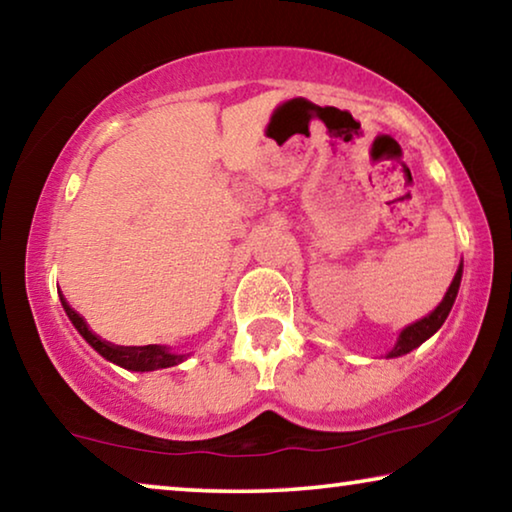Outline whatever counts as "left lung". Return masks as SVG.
Masks as SVG:
<instances>
[{
	"label": "left lung",
	"mask_w": 512,
	"mask_h": 512,
	"mask_svg": "<svg viewBox=\"0 0 512 512\" xmlns=\"http://www.w3.org/2000/svg\"><path fill=\"white\" fill-rule=\"evenodd\" d=\"M461 277H463V264L458 266V271L454 275L452 284H449L443 302H440V305L433 309L429 316L415 320V323L409 327H404L400 332V339H397V343H395V348L388 352V357L393 359V357H402V354H409L411 350L420 348V345L427 341L429 336L438 332L440 325H443L445 318L449 316V311H452V305L458 296V287H461Z\"/></svg>",
	"instance_id": "left-lung-1"
}]
</instances>
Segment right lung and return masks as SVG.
Returning <instances> with one entry per match:
<instances>
[{"mask_svg":"<svg viewBox=\"0 0 512 512\" xmlns=\"http://www.w3.org/2000/svg\"><path fill=\"white\" fill-rule=\"evenodd\" d=\"M60 293V291H58ZM60 302H63L65 314L72 320V325L79 329V334L88 341L94 350H97L103 359H108L117 366L126 368V370H135V372H149V370H160V368H171L178 366L187 359V354H173L169 348L164 345H142V348H126V345H115L103 341L101 336H97L85 323L81 314L69 307V302L60 296Z\"/></svg>","mask_w":512,"mask_h":512,"instance_id":"right-lung-1","label":"right lung"}]
</instances>
